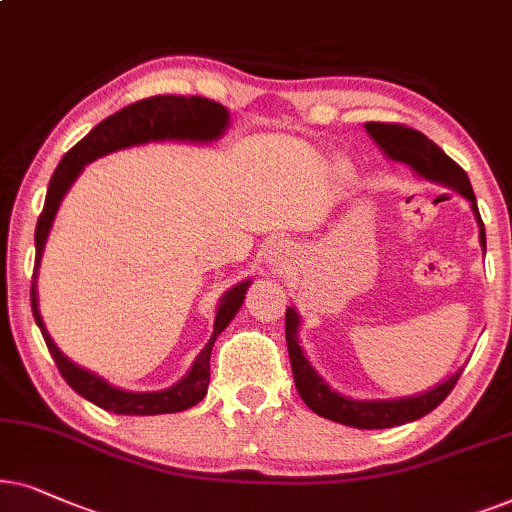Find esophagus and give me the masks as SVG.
<instances>
[{
  "instance_id": "34e87169",
  "label": "esophagus",
  "mask_w": 512,
  "mask_h": 512,
  "mask_svg": "<svg viewBox=\"0 0 512 512\" xmlns=\"http://www.w3.org/2000/svg\"><path fill=\"white\" fill-rule=\"evenodd\" d=\"M267 260H269V267H285V262H288V252H285L281 245H274L267 252Z\"/></svg>"
}]
</instances>
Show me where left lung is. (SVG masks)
Segmentation results:
<instances>
[{
  "label": "left lung",
  "instance_id": "left-lung-1",
  "mask_svg": "<svg viewBox=\"0 0 512 512\" xmlns=\"http://www.w3.org/2000/svg\"><path fill=\"white\" fill-rule=\"evenodd\" d=\"M370 138L384 149L388 159L407 163L414 173L426 177V180L438 182V185L452 187L454 192H459L463 199L470 201L475 220L480 224V245L487 248L485 238V224H482L478 201H475L473 187L470 180L459 163L449 159L442 149L435 145L433 140H428L421 131H414L410 126L403 124H381V121H370L365 124ZM299 330V316L297 311L288 306L285 311V339H288V356L292 365V377H295L297 393L302 395V400L309 405L311 412H316L318 417H325L337 424L353 426V428H393L403 426L407 421H417L424 414L433 412L442 400L452 393V388L459 381V372H454L452 377L442 381L431 391L410 395V398H395V400H351L344 398L332 391L325 384L323 377H318V372L313 370L309 360H306L302 346L297 339Z\"/></svg>",
  "mask_w": 512,
  "mask_h": 512
}]
</instances>
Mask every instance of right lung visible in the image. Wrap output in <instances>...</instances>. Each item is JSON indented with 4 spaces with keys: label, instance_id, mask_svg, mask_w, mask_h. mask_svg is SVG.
Here are the masks:
<instances>
[{
    "label": "right lung",
    "instance_id": "add662e5",
    "mask_svg": "<svg viewBox=\"0 0 512 512\" xmlns=\"http://www.w3.org/2000/svg\"><path fill=\"white\" fill-rule=\"evenodd\" d=\"M229 126V112L220 102L201 98V95H154V98H145L133 102L112 117L100 121L84 140H79L70 152L63 156L58 163L56 173H53L49 182V192H46L44 210L37 220V229H34V248H37V257H34V274H32V288H30V302L32 313L37 320L39 330H42L44 342L49 346L53 360H56L60 374L77 391L81 398L91 400L93 405L102 407V410L114 414H131V417H152V414H173L194 407L208 391L210 384V353H213V344L220 332L231 323L236 311L241 309L245 290H248L250 281H243L224 292L215 313V327L213 337L203 346L199 358L194 360L192 370L182 381L175 386L166 388V391L154 393H131L121 391L107 384L98 374L84 370V367L74 365L70 358L63 356V351L53 344L49 332H46L42 313H39L37 302V271L39 262H42V252L49 238L53 217L58 213L60 201L67 194V189L74 180H77L86 163H91L100 156L117 149L145 145V142H159V140H187V142H213L227 131Z\"/></svg>",
    "mask_w": 512,
    "mask_h": 512
}]
</instances>
